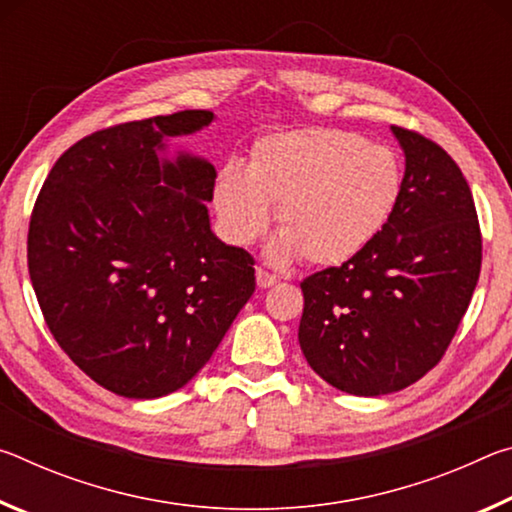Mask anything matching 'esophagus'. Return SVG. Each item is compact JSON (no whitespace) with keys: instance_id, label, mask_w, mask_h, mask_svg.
<instances>
[{"instance_id":"esophagus-1","label":"esophagus","mask_w":512,"mask_h":512,"mask_svg":"<svg viewBox=\"0 0 512 512\" xmlns=\"http://www.w3.org/2000/svg\"><path fill=\"white\" fill-rule=\"evenodd\" d=\"M255 275H257V287H259V289H268V287H273V284L277 282V277L271 275L268 271H264L262 266L257 268Z\"/></svg>"}]
</instances>
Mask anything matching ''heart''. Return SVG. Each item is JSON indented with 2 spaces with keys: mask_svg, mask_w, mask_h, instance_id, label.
I'll return each mask as SVG.
<instances>
[{
  "mask_svg": "<svg viewBox=\"0 0 512 512\" xmlns=\"http://www.w3.org/2000/svg\"><path fill=\"white\" fill-rule=\"evenodd\" d=\"M400 192L402 167L388 146L305 128L262 137L246 169L223 167L214 207L225 237L250 244L271 219L268 205H275V262L302 255L314 266H332L348 262L384 230Z\"/></svg>",
  "mask_w": 512,
  "mask_h": 512,
  "instance_id": "heart-1",
  "label": "heart"
}]
</instances>
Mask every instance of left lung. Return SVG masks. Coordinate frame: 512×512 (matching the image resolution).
<instances>
[{"label":"left lung","mask_w":512,"mask_h":512,"mask_svg":"<svg viewBox=\"0 0 512 512\" xmlns=\"http://www.w3.org/2000/svg\"><path fill=\"white\" fill-rule=\"evenodd\" d=\"M404 151L391 219L341 266L309 275L298 341L343 393L388 395L443 359L481 271V232L461 169L436 142L391 126Z\"/></svg>","instance_id":"obj_1"}]
</instances>
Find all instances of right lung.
Instances as JSON below:
<instances>
[{"label": "right lung", "mask_w": 512, "mask_h": 512, "mask_svg": "<svg viewBox=\"0 0 512 512\" xmlns=\"http://www.w3.org/2000/svg\"><path fill=\"white\" fill-rule=\"evenodd\" d=\"M212 121L183 110L83 137L33 207L29 275L51 334L121 397L183 388L255 291L253 257L212 232L214 164L169 153Z\"/></svg>", "instance_id": "add662e5"}]
</instances>
